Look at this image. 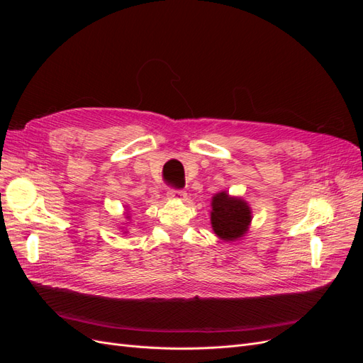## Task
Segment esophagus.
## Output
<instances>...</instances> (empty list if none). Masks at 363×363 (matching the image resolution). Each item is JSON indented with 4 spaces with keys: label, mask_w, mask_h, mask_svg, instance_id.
<instances>
[{
    "label": "esophagus",
    "mask_w": 363,
    "mask_h": 363,
    "mask_svg": "<svg viewBox=\"0 0 363 363\" xmlns=\"http://www.w3.org/2000/svg\"><path fill=\"white\" fill-rule=\"evenodd\" d=\"M167 195L168 199H172V200H183L186 196V192L182 189H169Z\"/></svg>",
    "instance_id": "34e87169"
}]
</instances>
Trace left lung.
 Instances as JSON below:
<instances>
[{"instance_id": "8db88e82", "label": "left lung", "mask_w": 363, "mask_h": 363, "mask_svg": "<svg viewBox=\"0 0 363 363\" xmlns=\"http://www.w3.org/2000/svg\"><path fill=\"white\" fill-rule=\"evenodd\" d=\"M211 219L213 232L221 239L232 240L244 235L251 223V212L245 201L219 192L213 196Z\"/></svg>"}]
</instances>
